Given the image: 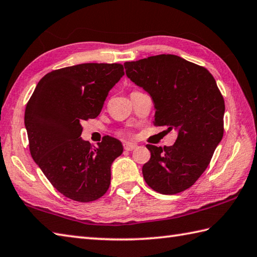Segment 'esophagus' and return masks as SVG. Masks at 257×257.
I'll return each instance as SVG.
<instances>
[{
	"label": "esophagus",
	"instance_id": "34e87169",
	"mask_svg": "<svg viewBox=\"0 0 257 257\" xmlns=\"http://www.w3.org/2000/svg\"><path fill=\"white\" fill-rule=\"evenodd\" d=\"M123 146H124V149L126 150V151H133L134 149L138 148V145L134 144V143H124Z\"/></svg>",
	"mask_w": 257,
	"mask_h": 257
}]
</instances>
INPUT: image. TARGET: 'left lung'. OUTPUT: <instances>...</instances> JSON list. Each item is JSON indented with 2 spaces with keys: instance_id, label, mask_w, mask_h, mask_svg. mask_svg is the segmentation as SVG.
Returning <instances> with one entry per match:
<instances>
[{
  "instance_id": "1",
  "label": "left lung",
  "mask_w": 257,
  "mask_h": 257,
  "mask_svg": "<svg viewBox=\"0 0 257 257\" xmlns=\"http://www.w3.org/2000/svg\"><path fill=\"white\" fill-rule=\"evenodd\" d=\"M126 76L154 104L158 126L174 128L172 146L146 145L151 159L143 165L145 182L161 194L185 191L211 162L223 138L224 98L206 69L172 54L124 63Z\"/></svg>"
}]
</instances>
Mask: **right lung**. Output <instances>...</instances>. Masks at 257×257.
<instances>
[{
  "label": "right lung",
  "instance_id": "add662e5",
  "mask_svg": "<svg viewBox=\"0 0 257 257\" xmlns=\"http://www.w3.org/2000/svg\"><path fill=\"white\" fill-rule=\"evenodd\" d=\"M123 75V65L116 63L64 67L42 78L26 105L31 155L51 184L73 201H95L111 184V166L123 145L108 135L91 145L80 138L81 123L101 113Z\"/></svg>",
  "mask_w": 257,
  "mask_h": 257
}]
</instances>
